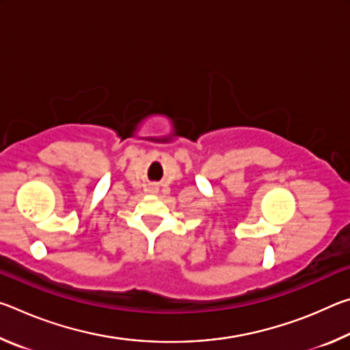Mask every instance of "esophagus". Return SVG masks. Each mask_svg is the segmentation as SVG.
<instances>
[{
	"label": "esophagus",
	"instance_id": "obj_1",
	"mask_svg": "<svg viewBox=\"0 0 350 350\" xmlns=\"http://www.w3.org/2000/svg\"><path fill=\"white\" fill-rule=\"evenodd\" d=\"M156 189H157L156 187H154V185H151V187H150V193H156Z\"/></svg>",
	"mask_w": 350,
	"mask_h": 350
}]
</instances>
